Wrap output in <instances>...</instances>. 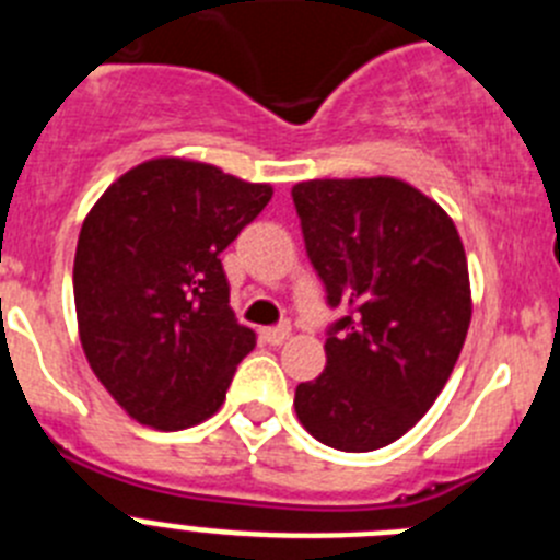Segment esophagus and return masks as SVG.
<instances>
[{
  "label": "esophagus",
  "mask_w": 560,
  "mask_h": 560,
  "mask_svg": "<svg viewBox=\"0 0 560 560\" xmlns=\"http://www.w3.org/2000/svg\"><path fill=\"white\" fill-rule=\"evenodd\" d=\"M291 336L289 325H277V328H266L264 330V341L266 345H283L285 339Z\"/></svg>",
  "instance_id": "1"
}]
</instances>
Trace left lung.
Segmentation results:
<instances>
[{
	"label": "left lung",
	"mask_w": 560,
	"mask_h": 560,
	"mask_svg": "<svg viewBox=\"0 0 560 560\" xmlns=\"http://www.w3.org/2000/svg\"><path fill=\"white\" fill-rule=\"evenodd\" d=\"M330 308L325 373L300 384L296 418L339 452L389 446L446 387L471 323L457 226L412 185L314 179L291 190Z\"/></svg>",
	"instance_id": "1"
}]
</instances>
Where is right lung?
<instances>
[{
  "mask_svg": "<svg viewBox=\"0 0 560 560\" xmlns=\"http://www.w3.org/2000/svg\"><path fill=\"white\" fill-rule=\"evenodd\" d=\"M269 199V185L165 156L122 173L86 215L78 330L89 368L133 420L179 432L224 404L255 330L232 314L221 252Z\"/></svg>",
  "mask_w": 560,
  "mask_h": 560,
  "instance_id": "obj_1",
  "label": "right lung"
}]
</instances>
